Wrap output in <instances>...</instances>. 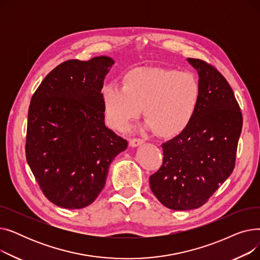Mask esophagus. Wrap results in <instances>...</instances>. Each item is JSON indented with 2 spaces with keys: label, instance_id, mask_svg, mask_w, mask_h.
Here are the masks:
<instances>
[{
  "label": "esophagus",
  "instance_id": "obj_1",
  "mask_svg": "<svg viewBox=\"0 0 260 260\" xmlns=\"http://www.w3.org/2000/svg\"><path fill=\"white\" fill-rule=\"evenodd\" d=\"M143 142H144V141H143V139L133 138V139H131V140H129V145H131L132 147H136V146H138V145H141Z\"/></svg>",
  "mask_w": 260,
  "mask_h": 260
}]
</instances>
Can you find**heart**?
Listing matches in <instances>:
<instances>
[{"label":"heart","instance_id":"b5f03b06","mask_svg":"<svg viewBox=\"0 0 260 260\" xmlns=\"http://www.w3.org/2000/svg\"><path fill=\"white\" fill-rule=\"evenodd\" d=\"M200 99L196 77L171 68L140 67L127 72L122 87L101 89L104 118L114 129L126 131L143 109L146 126L162 137L180 134L192 121Z\"/></svg>","mask_w":260,"mask_h":260}]
</instances>
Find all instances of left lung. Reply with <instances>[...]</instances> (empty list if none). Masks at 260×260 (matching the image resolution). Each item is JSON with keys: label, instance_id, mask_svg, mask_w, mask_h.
Returning a JSON list of instances; mask_svg holds the SVG:
<instances>
[{"label": "left lung", "instance_id": "left-lung-1", "mask_svg": "<svg viewBox=\"0 0 260 260\" xmlns=\"http://www.w3.org/2000/svg\"><path fill=\"white\" fill-rule=\"evenodd\" d=\"M199 76L200 99L189 124L162 144L163 163L149 186L163 206L176 211L200 208L235 167L242 115L234 92L214 66L187 59Z\"/></svg>", "mask_w": 260, "mask_h": 260}]
</instances>
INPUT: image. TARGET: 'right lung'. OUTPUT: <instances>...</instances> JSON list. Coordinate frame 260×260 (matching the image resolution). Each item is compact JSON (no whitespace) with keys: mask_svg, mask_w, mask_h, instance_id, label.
Returning <instances> with one entry per match:
<instances>
[{"mask_svg":"<svg viewBox=\"0 0 260 260\" xmlns=\"http://www.w3.org/2000/svg\"><path fill=\"white\" fill-rule=\"evenodd\" d=\"M115 61L68 60L41 82L27 122L26 160L46 198L77 210L94 201L127 141L105 126L101 89Z\"/></svg>","mask_w":260,"mask_h":260,"instance_id":"obj_1","label":"right lung"}]
</instances>
